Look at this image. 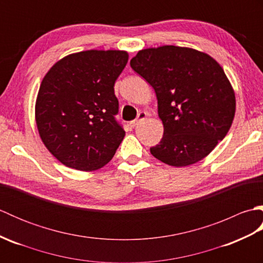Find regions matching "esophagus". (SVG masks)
Segmentation results:
<instances>
[{
  "label": "esophagus",
  "mask_w": 263,
  "mask_h": 263,
  "mask_svg": "<svg viewBox=\"0 0 263 263\" xmlns=\"http://www.w3.org/2000/svg\"><path fill=\"white\" fill-rule=\"evenodd\" d=\"M146 116H147V115H146V113H143V111H140V113L138 114V117H137V119H136L135 121H131V122H130V126H131V127H135V126L138 124L139 122L146 119Z\"/></svg>",
  "instance_id": "1"
}]
</instances>
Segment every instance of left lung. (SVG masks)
Segmentation results:
<instances>
[{"instance_id":"obj_1","label":"left lung","mask_w":263,"mask_h":263,"mask_svg":"<svg viewBox=\"0 0 263 263\" xmlns=\"http://www.w3.org/2000/svg\"><path fill=\"white\" fill-rule=\"evenodd\" d=\"M130 65L157 96L164 136L150 148L155 158L175 167L192 165L226 137L235 116V92L210 55L165 45L141 49Z\"/></svg>"}]
</instances>
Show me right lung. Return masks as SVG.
<instances>
[{
    "mask_svg": "<svg viewBox=\"0 0 263 263\" xmlns=\"http://www.w3.org/2000/svg\"><path fill=\"white\" fill-rule=\"evenodd\" d=\"M125 51H83L55 63L44 77L35 119L42 141L55 158L78 171L102 168L125 131L115 120L114 85L125 68Z\"/></svg>",
    "mask_w": 263,
    "mask_h": 263,
    "instance_id": "1",
    "label": "right lung"
}]
</instances>
